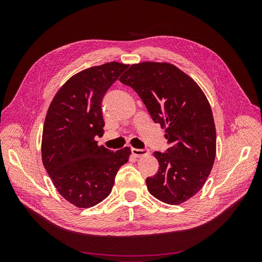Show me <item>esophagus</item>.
<instances>
[{"label":"esophagus","instance_id":"obj_1","mask_svg":"<svg viewBox=\"0 0 262 262\" xmlns=\"http://www.w3.org/2000/svg\"><path fill=\"white\" fill-rule=\"evenodd\" d=\"M131 152L134 156H137V157H143V156H146V155L149 154V150L147 148H134V147H132Z\"/></svg>","mask_w":262,"mask_h":262}]
</instances>
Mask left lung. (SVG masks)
Returning <instances> with one entry per match:
<instances>
[{
    "label": "left lung",
    "mask_w": 262,
    "mask_h": 262,
    "mask_svg": "<svg viewBox=\"0 0 262 262\" xmlns=\"http://www.w3.org/2000/svg\"><path fill=\"white\" fill-rule=\"evenodd\" d=\"M144 102L155 123L166 128L170 147L154 152L160 167L146 178L149 193L167 204L193 196L207 181L215 160L216 132L204 93L170 63L132 64L120 77Z\"/></svg>",
    "instance_id": "obj_1"
}]
</instances>
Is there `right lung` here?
I'll use <instances>...</instances> for the list:
<instances>
[{
  "instance_id": "add662e5",
  "label": "right lung",
  "mask_w": 262,
  "mask_h": 262,
  "mask_svg": "<svg viewBox=\"0 0 262 262\" xmlns=\"http://www.w3.org/2000/svg\"><path fill=\"white\" fill-rule=\"evenodd\" d=\"M128 64L109 62L73 75L55 94L47 113L41 155L54 187L77 208H91L110 194L130 147L99 146L104 134L101 101Z\"/></svg>"
}]
</instances>
